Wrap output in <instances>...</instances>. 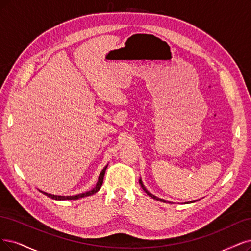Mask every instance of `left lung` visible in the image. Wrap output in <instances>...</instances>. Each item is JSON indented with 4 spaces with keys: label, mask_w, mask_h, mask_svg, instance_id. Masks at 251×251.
Returning <instances> with one entry per match:
<instances>
[{
    "label": "left lung",
    "mask_w": 251,
    "mask_h": 251,
    "mask_svg": "<svg viewBox=\"0 0 251 251\" xmlns=\"http://www.w3.org/2000/svg\"><path fill=\"white\" fill-rule=\"evenodd\" d=\"M140 184H141V186H142V188L144 189V191L148 194V196H149V197H151L152 199H154V200H156V201H163V202H166V201H164V200H162V199H159V198H157L156 196H154V194H152V193H150L149 191H148L147 189H146V187L144 186V184H143V182H142V180L140 179ZM193 201H188V203L189 202H193Z\"/></svg>",
    "instance_id": "1"
}]
</instances>
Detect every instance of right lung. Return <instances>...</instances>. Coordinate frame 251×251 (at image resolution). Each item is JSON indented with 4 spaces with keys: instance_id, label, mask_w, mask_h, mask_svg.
<instances>
[{
    "instance_id": "obj_1",
    "label": "right lung",
    "mask_w": 251,
    "mask_h": 251,
    "mask_svg": "<svg viewBox=\"0 0 251 251\" xmlns=\"http://www.w3.org/2000/svg\"><path fill=\"white\" fill-rule=\"evenodd\" d=\"M106 168L107 165L104 166V169L101 171L100 175H99V178H98V182L96 184V186L93 188L92 190H89L87 192H83V193H79V194H76V196H67V197H64V196H54V194H50V193H48V192H44V191H41L43 194H45L46 197H49L52 200H59V201H65V200H78L80 198H85V197H89V196H92V194H94L96 192H98V190L101 188L102 186V183H103V178H104V174H105V171H106Z\"/></svg>"
}]
</instances>
